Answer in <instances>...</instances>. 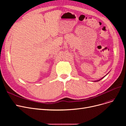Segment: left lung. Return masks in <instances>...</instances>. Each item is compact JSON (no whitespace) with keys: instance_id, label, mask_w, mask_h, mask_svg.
Instances as JSON below:
<instances>
[{"instance_id":"obj_1","label":"left lung","mask_w":126,"mask_h":126,"mask_svg":"<svg viewBox=\"0 0 126 126\" xmlns=\"http://www.w3.org/2000/svg\"><path fill=\"white\" fill-rule=\"evenodd\" d=\"M102 79H103V78H102ZM99 81H100V80H99Z\"/></svg>"}]
</instances>
